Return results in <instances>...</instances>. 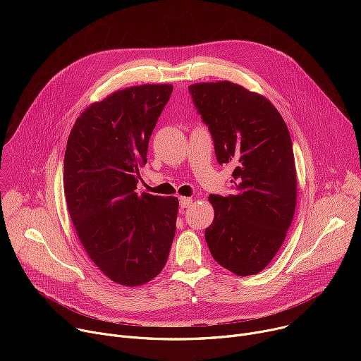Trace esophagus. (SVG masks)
<instances>
[{
  "mask_svg": "<svg viewBox=\"0 0 361 361\" xmlns=\"http://www.w3.org/2000/svg\"><path fill=\"white\" fill-rule=\"evenodd\" d=\"M192 204V198L190 197H180V207L181 209H188Z\"/></svg>",
  "mask_w": 361,
  "mask_h": 361,
  "instance_id": "obj_1",
  "label": "esophagus"
}]
</instances>
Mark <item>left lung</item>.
<instances>
[{
  "mask_svg": "<svg viewBox=\"0 0 361 361\" xmlns=\"http://www.w3.org/2000/svg\"><path fill=\"white\" fill-rule=\"evenodd\" d=\"M209 126L217 161L231 163L234 194L209 195L214 220L205 228L213 259L237 276L264 270L291 226L297 176L288 128L271 102L230 82L188 87Z\"/></svg>",
  "mask_w": 361,
  "mask_h": 361,
  "instance_id": "left-lung-1",
  "label": "left lung"
}]
</instances>
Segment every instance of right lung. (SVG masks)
Wrapping results in <instances>:
<instances>
[{
	"label": "right lung",
	"mask_w": 361,
	"mask_h": 361,
	"mask_svg": "<svg viewBox=\"0 0 361 361\" xmlns=\"http://www.w3.org/2000/svg\"><path fill=\"white\" fill-rule=\"evenodd\" d=\"M171 92V84L116 91L77 118L67 141L70 217L92 263L121 286H141L160 274L174 240L178 200L135 191Z\"/></svg>",
	"instance_id": "1"
}]
</instances>
